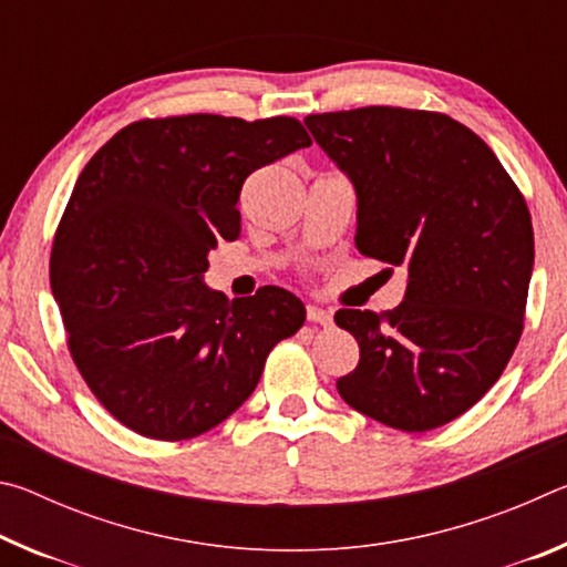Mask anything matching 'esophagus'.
<instances>
[{
    "instance_id": "1",
    "label": "esophagus",
    "mask_w": 567,
    "mask_h": 567,
    "mask_svg": "<svg viewBox=\"0 0 567 567\" xmlns=\"http://www.w3.org/2000/svg\"><path fill=\"white\" fill-rule=\"evenodd\" d=\"M307 322L322 324V328H330V324H332V312L330 310H322V307H318V305H310V307H307Z\"/></svg>"
}]
</instances>
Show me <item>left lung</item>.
Returning <instances> with one entry per match:
<instances>
[{
	"instance_id": "8db88e82",
	"label": "left lung",
	"mask_w": 567,
	"mask_h": 567,
	"mask_svg": "<svg viewBox=\"0 0 567 567\" xmlns=\"http://www.w3.org/2000/svg\"><path fill=\"white\" fill-rule=\"evenodd\" d=\"M358 192L364 257L408 275L395 310H338L360 362L338 392L382 425L425 433L470 410L523 334L535 245L495 152L440 112L360 107L305 117Z\"/></svg>"
}]
</instances>
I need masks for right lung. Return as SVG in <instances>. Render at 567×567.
Wrapping results in <instances>:
<instances>
[{
  "label": "right lung",
  "instance_id": "add662e5",
  "mask_svg": "<svg viewBox=\"0 0 567 567\" xmlns=\"http://www.w3.org/2000/svg\"><path fill=\"white\" fill-rule=\"evenodd\" d=\"M310 145L295 117L182 114L127 124L82 169L50 282L76 370L122 425L167 443L207 433L302 328L282 287L229 302L203 275L209 249L239 237L245 179Z\"/></svg>",
  "mask_w": 567,
  "mask_h": 567
}]
</instances>
